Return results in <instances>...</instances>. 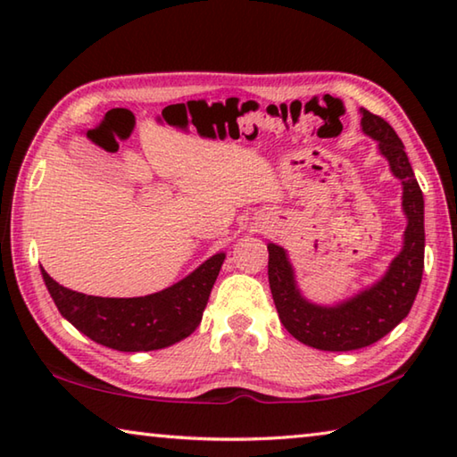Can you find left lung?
Instances as JSON below:
<instances>
[{
    "label": "left lung",
    "mask_w": 457,
    "mask_h": 457,
    "mask_svg": "<svg viewBox=\"0 0 457 457\" xmlns=\"http://www.w3.org/2000/svg\"><path fill=\"white\" fill-rule=\"evenodd\" d=\"M361 125L378 143L393 175L403 183L405 242L386 274L343 304L319 306L300 296L284 247L268 245V280L278 316L294 338L320 351H354L383 338L411 311L423 276V193L405 146L389 122L373 112L362 111Z\"/></svg>",
    "instance_id": "1"
}]
</instances>
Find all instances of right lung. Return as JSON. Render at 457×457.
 Here are the masks:
<instances>
[{"instance_id":"obj_1","label":"right lung","mask_w":457,"mask_h":457,"mask_svg":"<svg viewBox=\"0 0 457 457\" xmlns=\"http://www.w3.org/2000/svg\"><path fill=\"white\" fill-rule=\"evenodd\" d=\"M226 253H215L171 288L141 298H100L66 288L42 268L60 314L108 349L138 353L179 343L199 327Z\"/></svg>"}]
</instances>
